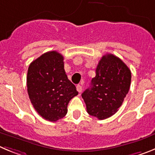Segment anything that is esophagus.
<instances>
[{"mask_svg": "<svg viewBox=\"0 0 155 155\" xmlns=\"http://www.w3.org/2000/svg\"><path fill=\"white\" fill-rule=\"evenodd\" d=\"M76 88H77V91H78L79 93H81L82 91V87L80 85V84H78L76 87Z\"/></svg>", "mask_w": 155, "mask_h": 155, "instance_id": "esophagus-1", "label": "esophagus"}]
</instances>
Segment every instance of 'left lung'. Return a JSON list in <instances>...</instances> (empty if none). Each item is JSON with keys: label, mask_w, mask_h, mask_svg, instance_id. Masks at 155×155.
<instances>
[{"label": "left lung", "mask_w": 155, "mask_h": 155, "mask_svg": "<svg viewBox=\"0 0 155 155\" xmlns=\"http://www.w3.org/2000/svg\"><path fill=\"white\" fill-rule=\"evenodd\" d=\"M91 87L82 93L87 113L98 120L107 119L118 111L128 93L130 70L113 54L103 56L96 68Z\"/></svg>", "instance_id": "8db88e82"}]
</instances>
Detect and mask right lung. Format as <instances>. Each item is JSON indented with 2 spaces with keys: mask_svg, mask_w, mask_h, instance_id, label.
Here are the masks:
<instances>
[{
  "mask_svg": "<svg viewBox=\"0 0 155 155\" xmlns=\"http://www.w3.org/2000/svg\"><path fill=\"white\" fill-rule=\"evenodd\" d=\"M27 90L37 113L51 122L66 116L68 103L78 94L66 74L64 57L57 51L43 53L30 64Z\"/></svg>",
  "mask_w": 155,
  "mask_h": 155,
  "instance_id": "obj_1",
  "label": "right lung"
}]
</instances>
